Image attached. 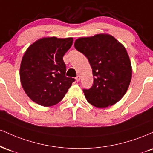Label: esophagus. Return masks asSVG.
Listing matches in <instances>:
<instances>
[{"label": "esophagus", "mask_w": 153, "mask_h": 153, "mask_svg": "<svg viewBox=\"0 0 153 153\" xmlns=\"http://www.w3.org/2000/svg\"><path fill=\"white\" fill-rule=\"evenodd\" d=\"M75 80H76V81H77V82H78L79 80H80V75H77L76 78H75Z\"/></svg>", "instance_id": "esophagus-1"}]
</instances>
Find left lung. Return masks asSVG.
I'll list each match as a JSON object with an SVG mask.
<instances>
[{"label":"left lung","instance_id":"obj_1","mask_svg":"<svg viewBox=\"0 0 153 153\" xmlns=\"http://www.w3.org/2000/svg\"><path fill=\"white\" fill-rule=\"evenodd\" d=\"M74 46L88 59L94 85L83 89L88 102L97 108L115 104L130 84L132 69L125 47L108 34H97L75 40Z\"/></svg>","mask_w":153,"mask_h":153}]
</instances>
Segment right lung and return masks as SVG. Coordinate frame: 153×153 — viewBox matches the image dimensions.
I'll return each instance as SVG.
<instances>
[{"label":"right lung","mask_w":153,"mask_h":153,"mask_svg":"<svg viewBox=\"0 0 153 153\" xmlns=\"http://www.w3.org/2000/svg\"><path fill=\"white\" fill-rule=\"evenodd\" d=\"M73 38L47 36L27 48L20 66V80L34 102L49 107L63 99L75 79L65 76L63 56L73 45Z\"/></svg>","instance_id":"1"}]
</instances>
